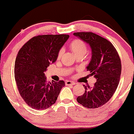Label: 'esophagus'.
<instances>
[{"instance_id":"1","label":"esophagus","mask_w":134,"mask_h":134,"mask_svg":"<svg viewBox=\"0 0 134 134\" xmlns=\"http://www.w3.org/2000/svg\"><path fill=\"white\" fill-rule=\"evenodd\" d=\"M65 84H66V86H73V85H74L76 83L74 82H72V81L67 80V81H66Z\"/></svg>"}]
</instances>
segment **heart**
Instances as JSON below:
<instances>
[{
    "mask_svg": "<svg viewBox=\"0 0 134 134\" xmlns=\"http://www.w3.org/2000/svg\"><path fill=\"white\" fill-rule=\"evenodd\" d=\"M70 48L77 57L80 56H84L87 52V46L86 43L80 39H76L71 42L70 44ZM62 53H63V50H60L58 54V57L60 58Z\"/></svg>",
    "mask_w": 134,
    "mask_h": 134,
    "instance_id": "heart-1",
    "label": "heart"
}]
</instances>
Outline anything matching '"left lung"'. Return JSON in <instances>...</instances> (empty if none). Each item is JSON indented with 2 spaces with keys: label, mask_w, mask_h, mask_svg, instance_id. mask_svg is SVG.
Instances as JSON below:
<instances>
[{
  "label": "left lung",
  "mask_w": 134,
  "mask_h": 134,
  "mask_svg": "<svg viewBox=\"0 0 134 134\" xmlns=\"http://www.w3.org/2000/svg\"><path fill=\"white\" fill-rule=\"evenodd\" d=\"M74 35L91 48V60L86 69L96 79L93 88L84 86L85 92L77 101L88 108L101 107L109 101L118 86L121 71L120 56L112 44L98 34L82 32Z\"/></svg>",
  "instance_id": "8db88e82"
}]
</instances>
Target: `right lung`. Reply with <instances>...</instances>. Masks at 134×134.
Returning <instances> with one entry per match:
<instances>
[{"mask_svg":"<svg viewBox=\"0 0 134 134\" xmlns=\"http://www.w3.org/2000/svg\"><path fill=\"white\" fill-rule=\"evenodd\" d=\"M69 36L39 35L32 38L19 50L14 64V77L20 94L34 110H45L56 102L64 81L47 82L44 72L55 62Z\"/></svg>","mask_w":134,"mask_h":134,"instance_id":"1","label":"right lung"}]
</instances>
